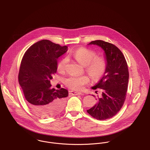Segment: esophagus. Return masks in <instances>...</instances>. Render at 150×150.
I'll return each instance as SVG.
<instances>
[{
  "label": "esophagus",
  "mask_w": 150,
  "mask_h": 150,
  "mask_svg": "<svg viewBox=\"0 0 150 150\" xmlns=\"http://www.w3.org/2000/svg\"><path fill=\"white\" fill-rule=\"evenodd\" d=\"M71 94L73 95H83V93L80 92H77V91H71Z\"/></svg>",
  "instance_id": "1"
}]
</instances>
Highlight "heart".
<instances>
[{"label":"heart","mask_w":150,"mask_h":150,"mask_svg":"<svg viewBox=\"0 0 150 150\" xmlns=\"http://www.w3.org/2000/svg\"><path fill=\"white\" fill-rule=\"evenodd\" d=\"M71 56L73 57L82 65L85 67L86 71L93 78L98 79L104 74L106 68L105 61L101 57L95 59L96 55L94 52L86 48L81 47L72 53ZM68 61V59L67 58L61 60L58 64V69L60 71L64 70ZM89 82V78L86 75H71L65 81L69 88L74 90H81Z\"/></svg>","instance_id":"heart-1"}]
</instances>
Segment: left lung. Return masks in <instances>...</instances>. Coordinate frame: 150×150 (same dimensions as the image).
Listing matches in <instances>:
<instances>
[{"label":"left lung","mask_w":150,"mask_h":150,"mask_svg":"<svg viewBox=\"0 0 150 150\" xmlns=\"http://www.w3.org/2000/svg\"><path fill=\"white\" fill-rule=\"evenodd\" d=\"M88 45H97L103 50L106 68L99 81L92 87L100 88L101 95L97 96L98 102L87 112L97 120L108 119L117 113L124 103L129 79L127 64L122 52L112 43L96 40Z\"/></svg>","instance_id":"left-lung-1"}]
</instances>
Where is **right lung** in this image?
I'll return each mask as SVG.
<instances>
[{"instance_id":"right-lung-1","label":"right lung","mask_w":150,"mask_h":150,"mask_svg":"<svg viewBox=\"0 0 150 150\" xmlns=\"http://www.w3.org/2000/svg\"><path fill=\"white\" fill-rule=\"evenodd\" d=\"M67 51L68 46L43 40L31 46L23 57L19 83L29 108L40 117L55 116L64 107L68 90L52 89L50 80L57 72L58 58Z\"/></svg>"}]
</instances>
